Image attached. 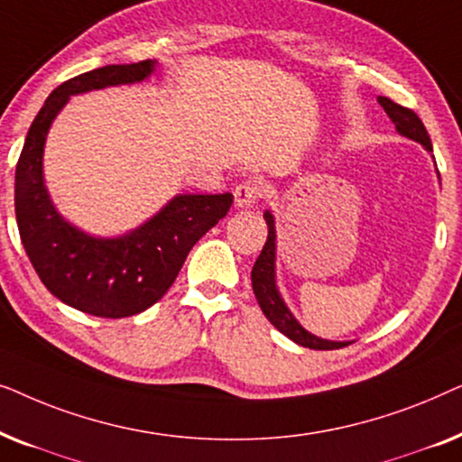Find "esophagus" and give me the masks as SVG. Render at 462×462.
<instances>
[{"mask_svg": "<svg viewBox=\"0 0 462 462\" xmlns=\"http://www.w3.org/2000/svg\"><path fill=\"white\" fill-rule=\"evenodd\" d=\"M236 208H252L256 204L258 199H261V187L256 185L254 180H245L242 185L236 187Z\"/></svg>", "mask_w": 462, "mask_h": 462, "instance_id": "esophagus-1", "label": "esophagus"}]
</instances>
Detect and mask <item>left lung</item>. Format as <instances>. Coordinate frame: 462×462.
<instances>
[{
    "label": "left lung",
    "mask_w": 462,
    "mask_h": 462,
    "mask_svg": "<svg viewBox=\"0 0 462 462\" xmlns=\"http://www.w3.org/2000/svg\"><path fill=\"white\" fill-rule=\"evenodd\" d=\"M378 103L384 109V113L391 117V122L395 124V130L400 132L402 136L410 138V141L420 143L429 153H431V138H429L425 125L419 119V116L412 109H406V106L393 103V100L387 97H378ZM439 176V172H438ZM264 220H267L269 236L267 242L263 245L261 256L256 258L254 267H252V290H254V296L261 305L264 318H267L271 324H273L282 334H286L290 340H294L296 345L309 346V349L318 351H330V349H340V346L349 345V340H326L311 334L305 328L300 326V321L294 318L292 311H290L286 302H283L280 290H277L275 283V218L269 210H264Z\"/></svg>",
    "instance_id": "8db88e82"
}]
</instances>
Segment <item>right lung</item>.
Masks as SVG:
<instances>
[{
    "instance_id": "obj_1",
    "label": "right lung",
    "mask_w": 462,
    "mask_h": 462,
    "mask_svg": "<svg viewBox=\"0 0 462 462\" xmlns=\"http://www.w3.org/2000/svg\"><path fill=\"white\" fill-rule=\"evenodd\" d=\"M155 65H106L60 84L31 124L16 163V223L31 264L56 299L97 318H130L155 305L198 239L233 204L231 193L174 195L141 226L117 237L90 236L54 208L43 180V147L62 106L78 94L144 81Z\"/></svg>"
}]
</instances>
